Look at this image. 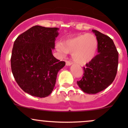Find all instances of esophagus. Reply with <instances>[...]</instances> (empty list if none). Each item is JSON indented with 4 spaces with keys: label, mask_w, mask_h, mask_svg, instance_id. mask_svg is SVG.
Returning a JSON list of instances; mask_svg holds the SVG:
<instances>
[{
    "label": "esophagus",
    "mask_w": 128,
    "mask_h": 128,
    "mask_svg": "<svg viewBox=\"0 0 128 128\" xmlns=\"http://www.w3.org/2000/svg\"><path fill=\"white\" fill-rule=\"evenodd\" d=\"M66 66H71L72 64V63L70 61L66 60Z\"/></svg>",
    "instance_id": "1"
}]
</instances>
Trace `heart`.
Masks as SVG:
<instances>
[{
    "mask_svg": "<svg viewBox=\"0 0 128 128\" xmlns=\"http://www.w3.org/2000/svg\"><path fill=\"white\" fill-rule=\"evenodd\" d=\"M97 48V38L90 33L77 35L56 44V49L60 53L63 55L72 53L73 61L78 64L90 62L95 57Z\"/></svg>",
    "mask_w": 128,
    "mask_h": 128,
    "instance_id": "1",
    "label": "heart"
}]
</instances>
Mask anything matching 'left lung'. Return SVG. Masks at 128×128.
<instances>
[{
	"label": "left lung",
	"instance_id": "obj_1",
	"mask_svg": "<svg viewBox=\"0 0 128 128\" xmlns=\"http://www.w3.org/2000/svg\"><path fill=\"white\" fill-rule=\"evenodd\" d=\"M98 40V54L84 67L82 79L78 86L88 94H96L107 88L113 82L118 64V53L113 40L93 30Z\"/></svg>",
	"mask_w": 128,
	"mask_h": 128
}]
</instances>
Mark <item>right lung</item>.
<instances>
[{"label": "right lung", "instance_id": "obj_1", "mask_svg": "<svg viewBox=\"0 0 128 128\" xmlns=\"http://www.w3.org/2000/svg\"><path fill=\"white\" fill-rule=\"evenodd\" d=\"M58 30L57 28L35 26L20 34L13 44L12 73L20 88L32 96L50 95L58 72L66 64L52 54Z\"/></svg>", "mask_w": 128, "mask_h": 128}]
</instances>
